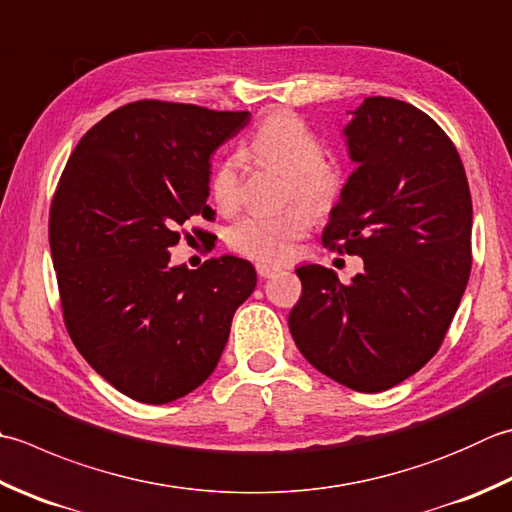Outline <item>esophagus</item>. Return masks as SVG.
I'll list each match as a JSON object with an SVG mask.
<instances>
[{
	"mask_svg": "<svg viewBox=\"0 0 512 512\" xmlns=\"http://www.w3.org/2000/svg\"><path fill=\"white\" fill-rule=\"evenodd\" d=\"M255 268H257V275H259V277H264V279H266V277H270V275H275V273H277V270H279L277 266H270V264H262V262H259V264L255 266Z\"/></svg>",
	"mask_w": 512,
	"mask_h": 512,
	"instance_id": "obj_1",
	"label": "esophagus"
}]
</instances>
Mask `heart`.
<instances>
[{
	"label": "heart",
	"mask_w": 512,
	"mask_h": 512,
	"mask_svg": "<svg viewBox=\"0 0 512 512\" xmlns=\"http://www.w3.org/2000/svg\"><path fill=\"white\" fill-rule=\"evenodd\" d=\"M244 153L262 159L288 175V197L306 204L313 213L333 208L344 190V175L337 164L326 162V144L313 128L290 110L268 115L250 135ZM210 195L222 210H235L242 199V166L226 157L210 173ZM310 215L304 206L279 213H248L228 230V242L237 253L262 264H282L306 235Z\"/></svg>",
	"instance_id": "1"
}]
</instances>
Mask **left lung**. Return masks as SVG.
Wrapping results in <instances>:
<instances>
[{
  "label": "left lung",
  "mask_w": 512,
  "mask_h": 512,
  "mask_svg": "<svg viewBox=\"0 0 512 512\" xmlns=\"http://www.w3.org/2000/svg\"><path fill=\"white\" fill-rule=\"evenodd\" d=\"M344 137L357 168L322 242L362 257L364 273L342 284L335 270L299 266L288 326L319 373L382 393L444 342L473 264V202L455 144L413 104L366 97Z\"/></svg>",
  "instance_id": "left-lung-1"
}]
</instances>
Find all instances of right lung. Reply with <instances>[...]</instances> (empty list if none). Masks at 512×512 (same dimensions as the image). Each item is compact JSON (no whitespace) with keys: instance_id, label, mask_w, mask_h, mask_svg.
Returning a JSON list of instances; mask_svg holds the SVG:
<instances>
[{"instance_id":"right-lung-1","label":"right lung","mask_w":512,"mask_h":512,"mask_svg":"<svg viewBox=\"0 0 512 512\" xmlns=\"http://www.w3.org/2000/svg\"><path fill=\"white\" fill-rule=\"evenodd\" d=\"M248 110L142 99L79 139L50 204L48 239L64 322L119 393L168 404L202 386L255 290L246 259L170 266L179 228L210 213V155Z\"/></svg>"}]
</instances>
